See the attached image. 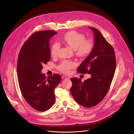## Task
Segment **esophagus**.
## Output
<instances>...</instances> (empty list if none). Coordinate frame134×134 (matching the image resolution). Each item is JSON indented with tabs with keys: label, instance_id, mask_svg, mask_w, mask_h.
<instances>
[{
	"label": "esophagus",
	"instance_id": "34e87169",
	"mask_svg": "<svg viewBox=\"0 0 134 134\" xmlns=\"http://www.w3.org/2000/svg\"><path fill=\"white\" fill-rule=\"evenodd\" d=\"M62 78V79H63V80H66V79H68L67 77H66L65 76H63Z\"/></svg>",
	"mask_w": 134,
	"mask_h": 134
}]
</instances>
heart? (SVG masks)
I'll use <instances>...</instances> for the list:
<instances>
[{
	"mask_svg": "<svg viewBox=\"0 0 134 134\" xmlns=\"http://www.w3.org/2000/svg\"><path fill=\"white\" fill-rule=\"evenodd\" d=\"M75 50V54L80 57H86L92 51L94 47L93 41L91 39L85 40L84 34L76 31H70L65 34L63 39L59 41ZM60 46L58 43L52 44L51 49L52 56L55 57L58 54ZM75 66V63L71 61L64 60L58 66L60 71L67 73Z\"/></svg>",
	"mask_w": 134,
	"mask_h": 134,
	"instance_id": "obj_1",
	"label": "heart"
}]
</instances>
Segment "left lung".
<instances>
[{"instance_id": "left-lung-1", "label": "left lung", "mask_w": 134, "mask_h": 134, "mask_svg": "<svg viewBox=\"0 0 134 134\" xmlns=\"http://www.w3.org/2000/svg\"><path fill=\"white\" fill-rule=\"evenodd\" d=\"M94 34V47L91 53L81 63L77 71L88 73L91 77L83 82L80 79H70V92L75 100L86 108L99 104L107 94L116 70V57L112 47L100 32L88 27Z\"/></svg>"}]
</instances>
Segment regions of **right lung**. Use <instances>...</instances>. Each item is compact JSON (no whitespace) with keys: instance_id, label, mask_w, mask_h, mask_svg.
<instances>
[{"instance_id":"right-lung-1","label":"right lung","mask_w":134,"mask_h":134,"mask_svg":"<svg viewBox=\"0 0 134 134\" xmlns=\"http://www.w3.org/2000/svg\"><path fill=\"white\" fill-rule=\"evenodd\" d=\"M57 32L47 30L34 33L18 54L17 73L19 86L26 102L37 111L49 109L55 101L54 88L62 80L55 74L46 77L43 65L50 60L49 41Z\"/></svg>"}]
</instances>
